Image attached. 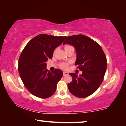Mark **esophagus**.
<instances>
[{
    "label": "esophagus",
    "mask_w": 126,
    "mask_h": 126,
    "mask_svg": "<svg viewBox=\"0 0 126 126\" xmlns=\"http://www.w3.org/2000/svg\"><path fill=\"white\" fill-rule=\"evenodd\" d=\"M68 75V72H63V76H66Z\"/></svg>",
    "instance_id": "1"
}]
</instances>
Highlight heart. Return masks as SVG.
<instances>
[{
  "label": "heart",
  "mask_w": 126,
  "mask_h": 126,
  "mask_svg": "<svg viewBox=\"0 0 126 126\" xmlns=\"http://www.w3.org/2000/svg\"><path fill=\"white\" fill-rule=\"evenodd\" d=\"M69 47H71V46L66 45L65 46V49H68V48ZM68 63H61V65H60V67H61V68L63 69H66L68 68Z\"/></svg>",
  "instance_id": "1"
}]
</instances>
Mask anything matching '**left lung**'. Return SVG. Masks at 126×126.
<instances>
[{
	"instance_id": "8db88e82",
	"label": "left lung",
	"mask_w": 126,
	"mask_h": 126,
	"mask_svg": "<svg viewBox=\"0 0 126 126\" xmlns=\"http://www.w3.org/2000/svg\"><path fill=\"white\" fill-rule=\"evenodd\" d=\"M74 46L77 53L75 65L82 71L77 77H72L68 84L70 92L77 97L84 98L91 95L99 88L104 79L107 69V58L100 45L87 36L79 34L66 37L63 44Z\"/></svg>"
}]
</instances>
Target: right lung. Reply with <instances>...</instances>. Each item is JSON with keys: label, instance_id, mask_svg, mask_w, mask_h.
I'll list each match as a JSON object with an SVG mask.
<instances>
[{"label": "right lung", "instance_id": "right-lung-1", "mask_svg": "<svg viewBox=\"0 0 126 126\" xmlns=\"http://www.w3.org/2000/svg\"><path fill=\"white\" fill-rule=\"evenodd\" d=\"M66 37L39 34L31 39L22 51L18 71L25 87L33 95L46 99L56 92L63 73L58 69L49 71L46 63L52 58L54 49Z\"/></svg>", "mask_w": 126, "mask_h": 126}]
</instances>
